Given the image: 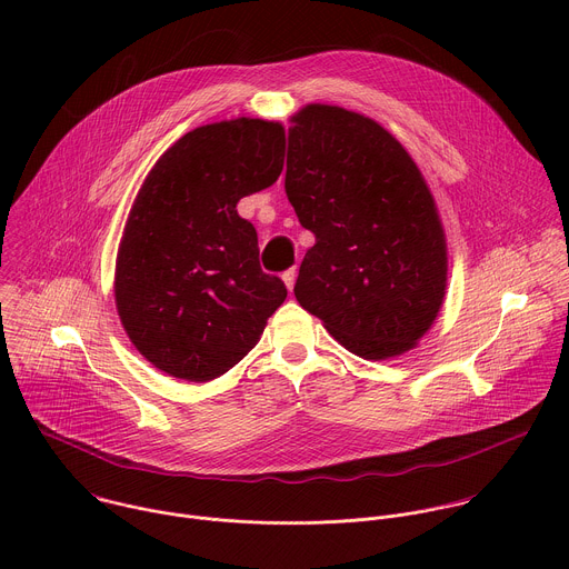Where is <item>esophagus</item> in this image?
Here are the masks:
<instances>
[{
	"mask_svg": "<svg viewBox=\"0 0 569 569\" xmlns=\"http://www.w3.org/2000/svg\"><path fill=\"white\" fill-rule=\"evenodd\" d=\"M281 279H283L286 288L292 292V288H295V281H297V268H290V270H286Z\"/></svg>",
	"mask_w": 569,
	"mask_h": 569,
	"instance_id": "34e87169",
	"label": "esophagus"
}]
</instances>
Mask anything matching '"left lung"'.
<instances>
[{
    "mask_svg": "<svg viewBox=\"0 0 569 569\" xmlns=\"http://www.w3.org/2000/svg\"><path fill=\"white\" fill-rule=\"evenodd\" d=\"M286 193L315 233L295 297L347 351L417 347L448 283L443 224L410 152L378 121L310 103L290 117Z\"/></svg>",
    "mask_w": 569,
    "mask_h": 569,
    "instance_id": "left-lung-1",
    "label": "left lung"
}]
</instances>
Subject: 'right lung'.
Here are the masks:
<instances>
[{
	"instance_id": "add662e5",
	"label": "right lung",
	"mask_w": 569,
	"mask_h": 569,
	"mask_svg": "<svg viewBox=\"0 0 569 569\" xmlns=\"http://www.w3.org/2000/svg\"><path fill=\"white\" fill-rule=\"evenodd\" d=\"M279 121L238 117L180 137L128 213L114 301L134 349L159 371L207 382L246 358L288 290L259 263L236 204L283 171Z\"/></svg>"
}]
</instances>
